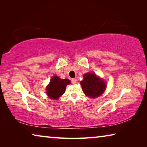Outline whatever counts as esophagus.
Returning <instances> with one entry per match:
<instances>
[{"instance_id":"34e87169","label":"esophagus","mask_w":147,"mask_h":147,"mask_svg":"<svg viewBox=\"0 0 147 147\" xmlns=\"http://www.w3.org/2000/svg\"><path fill=\"white\" fill-rule=\"evenodd\" d=\"M76 82H77V80H76V78H72V79H71V82H72V84H76Z\"/></svg>"}]
</instances>
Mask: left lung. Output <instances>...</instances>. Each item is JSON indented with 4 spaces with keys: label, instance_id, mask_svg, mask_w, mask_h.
Segmentation results:
<instances>
[{
    "label": "left lung",
    "instance_id": "1",
    "mask_svg": "<svg viewBox=\"0 0 147 147\" xmlns=\"http://www.w3.org/2000/svg\"><path fill=\"white\" fill-rule=\"evenodd\" d=\"M84 80L80 84L84 93L87 96L94 98L100 96L106 90V85L102 79L93 73L84 74Z\"/></svg>",
    "mask_w": 147,
    "mask_h": 147
}]
</instances>
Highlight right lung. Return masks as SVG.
Segmentation results:
<instances>
[{
  "mask_svg": "<svg viewBox=\"0 0 147 147\" xmlns=\"http://www.w3.org/2000/svg\"><path fill=\"white\" fill-rule=\"evenodd\" d=\"M70 84L69 79H61L58 76H54L47 86V94L53 100H58L65 93L66 86Z\"/></svg>",
  "mask_w": 147,
  "mask_h": 147,
  "instance_id": "right-lung-1",
  "label": "right lung"
}]
</instances>
